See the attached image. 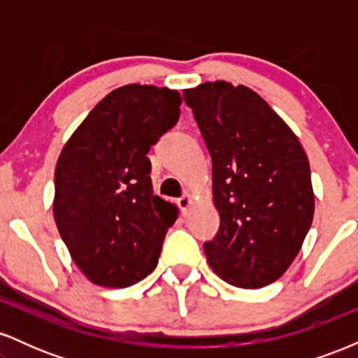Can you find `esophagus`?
I'll return each mask as SVG.
<instances>
[{
    "instance_id": "1",
    "label": "esophagus",
    "mask_w": 358,
    "mask_h": 358,
    "mask_svg": "<svg viewBox=\"0 0 358 358\" xmlns=\"http://www.w3.org/2000/svg\"><path fill=\"white\" fill-rule=\"evenodd\" d=\"M176 203H178L180 210H182V215H188V208H190L192 205V196L190 195H183L182 199L176 200Z\"/></svg>"
}]
</instances>
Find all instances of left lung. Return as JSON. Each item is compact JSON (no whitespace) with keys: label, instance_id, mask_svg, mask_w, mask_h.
Wrapping results in <instances>:
<instances>
[{"label":"left lung","instance_id":"1","mask_svg":"<svg viewBox=\"0 0 358 358\" xmlns=\"http://www.w3.org/2000/svg\"><path fill=\"white\" fill-rule=\"evenodd\" d=\"M212 158L220 227L203 244L217 276L239 287L274 282L311 227L310 163L289 126L244 85L205 82L183 90Z\"/></svg>","mask_w":358,"mask_h":358}]
</instances>
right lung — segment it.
I'll list each match as a JSON object with an SVG mask.
<instances>
[{
	"label": "right lung",
	"mask_w": 358,
	"mask_h": 358,
	"mask_svg": "<svg viewBox=\"0 0 358 358\" xmlns=\"http://www.w3.org/2000/svg\"><path fill=\"white\" fill-rule=\"evenodd\" d=\"M182 97L155 85H122L89 113L55 168L53 217L82 273L127 287L153 273L178 207L153 195L151 146L180 117Z\"/></svg>",
	"instance_id": "obj_1"
}]
</instances>
